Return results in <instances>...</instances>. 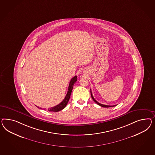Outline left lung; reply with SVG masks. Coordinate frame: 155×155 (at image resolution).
I'll use <instances>...</instances> for the list:
<instances>
[{"label":"left lung","instance_id":"left-lung-1","mask_svg":"<svg viewBox=\"0 0 155 155\" xmlns=\"http://www.w3.org/2000/svg\"><path fill=\"white\" fill-rule=\"evenodd\" d=\"M91 97H92V99H93V101H94L95 103H96L97 104L99 105H100L101 107H104V108H108V107H114V106H116V105H104L102 104H101V103H99V102H97V101L94 98V97L92 96V92H91Z\"/></svg>","mask_w":155,"mask_h":155}]
</instances>
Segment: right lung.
Here are the masks:
<instances>
[{
    "label": "right lung",
    "instance_id": "right-lung-1",
    "mask_svg": "<svg viewBox=\"0 0 155 155\" xmlns=\"http://www.w3.org/2000/svg\"><path fill=\"white\" fill-rule=\"evenodd\" d=\"M77 75H75L73 78H71L70 82H69V87H68V91L67 95H66V96L65 97L64 99L59 104L48 108V111H50V112H59L60 110L64 109L67 106V104L69 101V99H70V97H71V91H72V90L73 88V85H74V84H75V82L77 81ZM37 107L40 108V109H42L41 108H39V107Z\"/></svg>",
    "mask_w": 155,
    "mask_h": 155
}]
</instances>
